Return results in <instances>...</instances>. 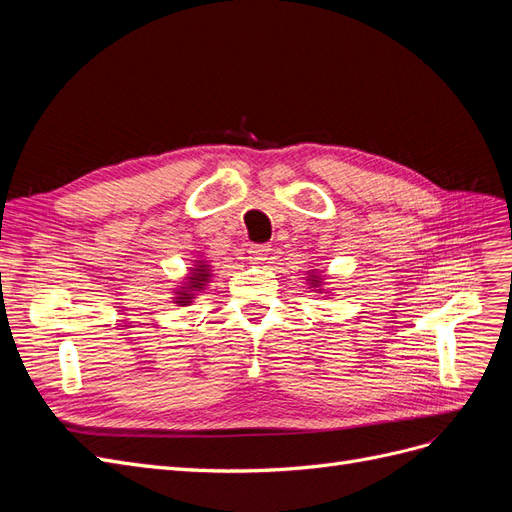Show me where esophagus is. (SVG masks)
Returning a JSON list of instances; mask_svg holds the SVG:
<instances>
[{"label": "esophagus", "mask_w": 512, "mask_h": 512, "mask_svg": "<svg viewBox=\"0 0 512 512\" xmlns=\"http://www.w3.org/2000/svg\"><path fill=\"white\" fill-rule=\"evenodd\" d=\"M271 256V245H252L250 247V262L252 265H262Z\"/></svg>", "instance_id": "obj_1"}]
</instances>
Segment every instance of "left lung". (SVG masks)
Instances as JSON below:
<instances>
[{
  "instance_id": "left-lung-1",
  "label": "left lung",
  "mask_w": 512,
  "mask_h": 512,
  "mask_svg": "<svg viewBox=\"0 0 512 512\" xmlns=\"http://www.w3.org/2000/svg\"><path fill=\"white\" fill-rule=\"evenodd\" d=\"M327 277H324V273L320 269H309L307 271V277H305V284L312 288V292L316 294H322V297H333V290L327 286Z\"/></svg>"
}]
</instances>
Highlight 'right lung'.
Wrapping results in <instances>:
<instances>
[{
	"mask_svg": "<svg viewBox=\"0 0 512 512\" xmlns=\"http://www.w3.org/2000/svg\"><path fill=\"white\" fill-rule=\"evenodd\" d=\"M213 275L215 273H213L211 262L203 254L194 256L192 265L188 267V273L181 277V282L177 284V288H173V297H170V301H173L179 307L192 305V301L198 299V294L211 284Z\"/></svg>",
	"mask_w": 512,
	"mask_h": 512,
	"instance_id": "obj_1",
	"label": "right lung"
}]
</instances>
